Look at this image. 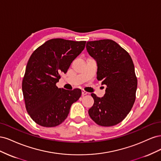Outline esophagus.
<instances>
[{
  "label": "esophagus",
  "instance_id": "34e87169",
  "mask_svg": "<svg viewBox=\"0 0 161 161\" xmlns=\"http://www.w3.org/2000/svg\"><path fill=\"white\" fill-rule=\"evenodd\" d=\"M87 94H88V92H87L86 91H84V90L82 91V95H87Z\"/></svg>",
  "mask_w": 161,
  "mask_h": 161
}]
</instances>
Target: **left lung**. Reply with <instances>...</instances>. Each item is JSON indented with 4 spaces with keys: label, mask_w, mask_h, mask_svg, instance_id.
Here are the masks:
<instances>
[{
    "label": "left lung",
    "mask_w": 161,
    "mask_h": 161,
    "mask_svg": "<svg viewBox=\"0 0 161 161\" xmlns=\"http://www.w3.org/2000/svg\"><path fill=\"white\" fill-rule=\"evenodd\" d=\"M86 47L97 61V80L107 85L102 98L91 94L94 104L89 115L99 125H115L125 119L135 102L138 80L132 59L111 40L88 42Z\"/></svg>",
    "instance_id": "8db88e82"
}]
</instances>
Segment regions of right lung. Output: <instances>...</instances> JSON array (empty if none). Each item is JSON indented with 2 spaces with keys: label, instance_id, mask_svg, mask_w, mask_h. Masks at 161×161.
Listing matches in <instances>:
<instances>
[{
  "label": "right lung",
  "instance_id": "right-lung-1",
  "mask_svg": "<svg viewBox=\"0 0 161 161\" xmlns=\"http://www.w3.org/2000/svg\"><path fill=\"white\" fill-rule=\"evenodd\" d=\"M86 42L52 39L38 47L29 59L22 81L25 108L31 118L43 127L60 125L69 115L82 91L58 88L56 82L66 73Z\"/></svg>",
  "mask_w": 161,
  "mask_h": 161
}]
</instances>
